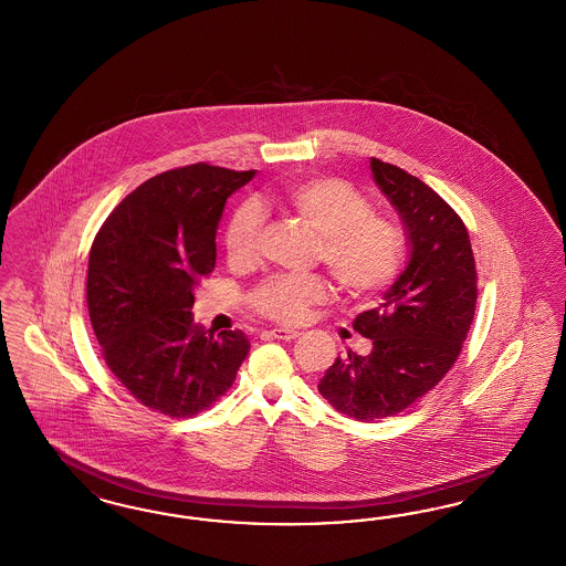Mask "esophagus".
Masks as SVG:
<instances>
[{"mask_svg": "<svg viewBox=\"0 0 566 566\" xmlns=\"http://www.w3.org/2000/svg\"><path fill=\"white\" fill-rule=\"evenodd\" d=\"M268 335H272L273 339L293 340L301 335L298 331H289V328H273Z\"/></svg>", "mask_w": 566, "mask_h": 566, "instance_id": "obj_1", "label": "esophagus"}]
</instances>
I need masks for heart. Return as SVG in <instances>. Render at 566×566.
Masks as SVG:
<instances>
[{"label":"heart","instance_id":"1","mask_svg":"<svg viewBox=\"0 0 566 566\" xmlns=\"http://www.w3.org/2000/svg\"><path fill=\"white\" fill-rule=\"evenodd\" d=\"M275 202L310 227L317 240V259L328 268L343 293L366 296L385 289L402 265L405 238L389 219L370 214V203L339 179H307L286 187ZM261 210L240 203L226 227L227 261L250 265L259 250ZM328 296L317 275H275L250 294V305L270 319L293 324L307 307Z\"/></svg>","mask_w":566,"mask_h":566}]
</instances>
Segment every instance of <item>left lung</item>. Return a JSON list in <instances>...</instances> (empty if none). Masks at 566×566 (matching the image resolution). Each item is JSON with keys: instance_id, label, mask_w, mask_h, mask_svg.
I'll list each match as a JSON object with an SVG mask.
<instances>
[{"instance_id": "obj_1", "label": "left lung", "mask_w": 566, "mask_h": 566, "mask_svg": "<svg viewBox=\"0 0 566 566\" xmlns=\"http://www.w3.org/2000/svg\"><path fill=\"white\" fill-rule=\"evenodd\" d=\"M377 187L400 214L408 238L405 272L379 307L354 319L373 340L324 373L317 389L343 415L375 421L398 415L451 370L475 312V263L468 229L431 187L370 158Z\"/></svg>"}]
</instances>
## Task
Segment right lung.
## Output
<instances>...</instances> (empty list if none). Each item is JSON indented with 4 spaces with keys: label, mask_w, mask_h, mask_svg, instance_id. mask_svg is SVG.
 I'll list each match as a JSON object with an SVG mask.
<instances>
[{
    "label": "right lung",
    "mask_w": 566,
    "mask_h": 566,
    "mask_svg": "<svg viewBox=\"0 0 566 566\" xmlns=\"http://www.w3.org/2000/svg\"><path fill=\"white\" fill-rule=\"evenodd\" d=\"M254 177L191 164L126 196L92 242L86 298L105 363L136 400L191 417L233 384L250 343L193 324L203 275L214 270L226 200Z\"/></svg>",
    "instance_id": "1"
}]
</instances>
